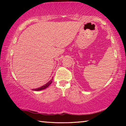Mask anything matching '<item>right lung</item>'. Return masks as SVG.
Here are the masks:
<instances>
[{
    "instance_id": "right-lung-1",
    "label": "right lung",
    "mask_w": 126,
    "mask_h": 126,
    "mask_svg": "<svg viewBox=\"0 0 126 126\" xmlns=\"http://www.w3.org/2000/svg\"><path fill=\"white\" fill-rule=\"evenodd\" d=\"M52 80H50V81H49V82L47 83L45 85H44V86H42L41 87H40V88H37V89H33V91H40V90H43V89H45L46 88H47V87L49 86V85L52 83Z\"/></svg>"
}]
</instances>
